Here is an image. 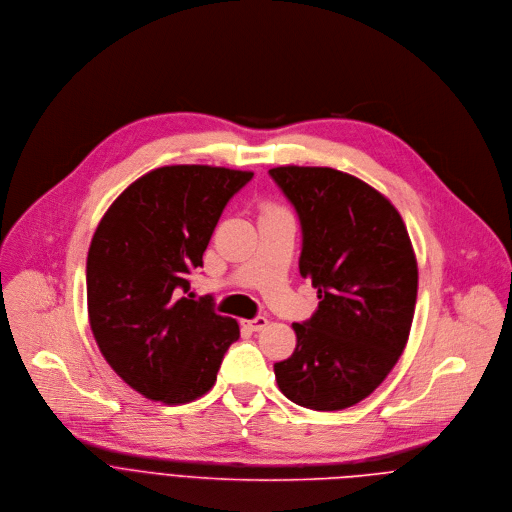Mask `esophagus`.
I'll list each match as a JSON object with an SVG mask.
<instances>
[{"label":"esophagus","instance_id":"1","mask_svg":"<svg viewBox=\"0 0 512 512\" xmlns=\"http://www.w3.org/2000/svg\"><path fill=\"white\" fill-rule=\"evenodd\" d=\"M266 325H268L266 317H256V319H250V321H242V327H246L248 331H254V333L266 329Z\"/></svg>","mask_w":512,"mask_h":512}]
</instances>
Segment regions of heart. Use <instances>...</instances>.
I'll return each instance as SVG.
<instances>
[{
	"instance_id": "b5f03b06",
	"label": "heart",
	"mask_w": 512,
	"mask_h": 512,
	"mask_svg": "<svg viewBox=\"0 0 512 512\" xmlns=\"http://www.w3.org/2000/svg\"><path fill=\"white\" fill-rule=\"evenodd\" d=\"M268 208H274V206H268Z\"/></svg>"
}]
</instances>
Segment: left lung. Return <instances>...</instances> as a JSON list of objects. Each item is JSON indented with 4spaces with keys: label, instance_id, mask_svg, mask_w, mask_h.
<instances>
[{
    "label": "left lung",
    "instance_id": "8db88e82",
    "mask_svg": "<svg viewBox=\"0 0 512 512\" xmlns=\"http://www.w3.org/2000/svg\"><path fill=\"white\" fill-rule=\"evenodd\" d=\"M272 179L302 226L300 276L319 309L294 323V353L274 363L280 391L317 412H337L371 395L410 337L418 262L393 203L355 175L284 165Z\"/></svg>",
    "mask_w": 512,
    "mask_h": 512
}]
</instances>
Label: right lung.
<instances>
[{
    "mask_svg": "<svg viewBox=\"0 0 512 512\" xmlns=\"http://www.w3.org/2000/svg\"><path fill=\"white\" fill-rule=\"evenodd\" d=\"M252 171L167 165L133 181L102 216L86 258L88 323L115 373L147 399L189 403L208 393L236 319L187 296L230 197Z\"/></svg>",
    "mask_w": 512,
    "mask_h": 512,
    "instance_id": "add662e5",
    "label": "right lung"
}]
</instances>
